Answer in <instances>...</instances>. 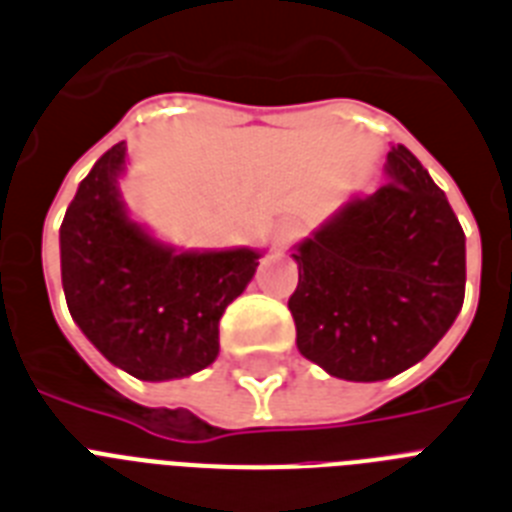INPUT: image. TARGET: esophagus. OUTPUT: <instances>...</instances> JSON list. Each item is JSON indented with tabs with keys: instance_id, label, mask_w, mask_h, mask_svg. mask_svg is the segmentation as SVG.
<instances>
[{
	"instance_id": "34e87169",
	"label": "esophagus",
	"mask_w": 512,
	"mask_h": 512,
	"mask_svg": "<svg viewBox=\"0 0 512 512\" xmlns=\"http://www.w3.org/2000/svg\"><path fill=\"white\" fill-rule=\"evenodd\" d=\"M297 236H299L297 223H292V220H284V223H278V228H276L278 247H286V244H292Z\"/></svg>"
}]
</instances>
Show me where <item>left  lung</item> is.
I'll list each match as a JSON object with an SVG mask.
<instances>
[{
  "label": "left lung",
  "mask_w": 512,
  "mask_h": 512,
  "mask_svg": "<svg viewBox=\"0 0 512 512\" xmlns=\"http://www.w3.org/2000/svg\"><path fill=\"white\" fill-rule=\"evenodd\" d=\"M386 173L292 255L299 352L347 381H384L423 360L465 297V234L444 191L402 144Z\"/></svg>",
  "instance_id": "obj_1"
}]
</instances>
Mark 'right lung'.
<instances>
[{"mask_svg": "<svg viewBox=\"0 0 512 512\" xmlns=\"http://www.w3.org/2000/svg\"><path fill=\"white\" fill-rule=\"evenodd\" d=\"M120 141L81 181L60 226L62 289L86 339L141 381H170L218 357V323L247 289L260 252H176L120 202Z\"/></svg>", "mask_w": 512, "mask_h": 512, "instance_id": "1", "label": "right lung"}]
</instances>
